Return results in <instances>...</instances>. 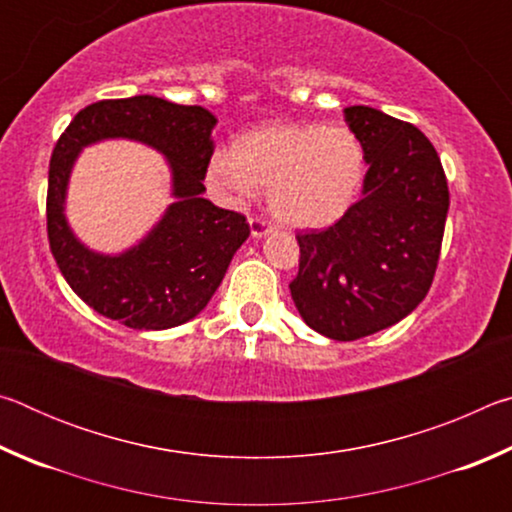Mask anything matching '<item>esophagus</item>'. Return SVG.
<instances>
[{
    "label": "esophagus",
    "mask_w": 512,
    "mask_h": 512,
    "mask_svg": "<svg viewBox=\"0 0 512 512\" xmlns=\"http://www.w3.org/2000/svg\"><path fill=\"white\" fill-rule=\"evenodd\" d=\"M271 230H273L271 221L262 219V216H250V235H253L255 239L266 237Z\"/></svg>",
    "instance_id": "obj_1"
}]
</instances>
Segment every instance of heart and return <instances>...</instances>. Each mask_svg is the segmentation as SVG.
Returning <instances> with one entry per match:
<instances>
[{
    "label": "heart",
    "mask_w": 512,
    "mask_h": 512,
    "mask_svg": "<svg viewBox=\"0 0 512 512\" xmlns=\"http://www.w3.org/2000/svg\"><path fill=\"white\" fill-rule=\"evenodd\" d=\"M210 173L248 194L268 187V207L293 228H325L350 210L363 180V149L343 126L273 124L216 153Z\"/></svg>",
    "instance_id": "heart-1"
}]
</instances>
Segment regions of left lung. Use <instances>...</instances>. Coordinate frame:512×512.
I'll return each instance as SVG.
<instances>
[{"label": "left lung", "instance_id": "8db88e82", "mask_svg": "<svg viewBox=\"0 0 512 512\" xmlns=\"http://www.w3.org/2000/svg\"><path fill=\"white\" fill-rule=\"evenodd\" d=\"M368 162L363 196L325 230L298 232L289 284L305 323L334 341H357L400 323L436 275L449 189L420 128L368 106L343 110Z\"/></svg>", "mask_w": 512, "mask_h": 512}]
</instances>
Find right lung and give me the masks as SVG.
Here are the masks:
<instances>
[{"label":"right lung","mask_w":512,"mask_h":512,"mask_svg":"<svg viewBox=\"0 0 512 512\" xmlns=\"http://www.w3.org/2000/svg\"><path fill=\"white\" fill-rule=\"evenodd\" d=\"M216 117L140 94L106 99L76 112L49 162L47 235L60 273L85 305L133 329H169L201 314L219 289L232 255L250 235L244 214L203 198L214 153ZM126 136L168 158L177 203L140 245L121 256L85 249L64 219L68 173L83 145Z\"/></svg>","instance_id":"1"}]
</instances>
